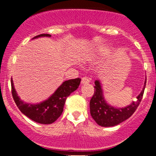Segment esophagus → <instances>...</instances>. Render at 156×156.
Instances as JSON below:
<instances>
[{
	"label": "esophagus",
	"instance_id": "obj_1",
	"mask_svg": "<svg viewBox=\"0 0 156 156\" xmlns=\"http://www.w3.org/2000/svg\"><path fill=\"white\" fill-rule=\"evenodd\" d=\"M88 83H90L89 78H87V77H84V78H82V79H81V84H88Z\"/></svg>",
	"mask_w": 156,
	"mask_h": 156
}]
</instances>
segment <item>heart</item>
I'll use <instances>...</instances> for the list:
<instances>
[{"instance_id": "heart-1", "label": "heart", "mask_w": 156, "mask_h": 156, "mask_svg": "<svg viewBox=\"0 0 156 156\" xmlns=\"http://www.w3.org/2000/svg\"><path fill=\"white\" fill-rule=\"evenodd\" d=\"M105 53H106V50H105L104 49L99 48L98 50H97V51H95L94 53H93V54H91L90 58H92V59H94V58H97L98 56H102V55L104 54Z\"/></svg>"}]
</instances>
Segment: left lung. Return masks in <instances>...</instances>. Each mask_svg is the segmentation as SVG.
<instances>
[{"label": "left lung", "mask_w": 156, "mask_h": 156, "mask_svg": "<svg viewBox=\"0 0 156 156\" xmlns=\"http://www.w3.org/2000/svg\"><path fill=\"white\" fill-rule=\"evenodd\" d=\"M146 79L144 82L142 91L136 97V101H133L130 105L125 107L117 108L107 103L103 96L101 83L99 80L95 81L94 94L90 101V115L94 120L100 126L112 127L118 125L129 119L136 111L142 100L146 87Z\"/></svg>", "instance_id": "left-lung-1"}]
</instances>
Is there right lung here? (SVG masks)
I'll return each mask as SVG.
<instances>
[{"label": "right lung", "instance_id": "right-lung-1", "mask_svg": "<svg viewBox=\"0 0 156 156\" xmlns=\"http://www.w3.org/2000/svg\"><path fill=\"white\" fill-rule=\"evenodd\" d=\"M41 37H51V35L41 34L35 36L32 39ZM80 82L81 78H79L64 81L48 100L37 104H31L25 103L20 98L14 87L12 79H11L12 95L17 107L25 115L37 123L50 125L53 123L62 115L66 98L78 89Z\"/></svg>", "mask_w": 156, "mask_h": 156}]
</instances>
